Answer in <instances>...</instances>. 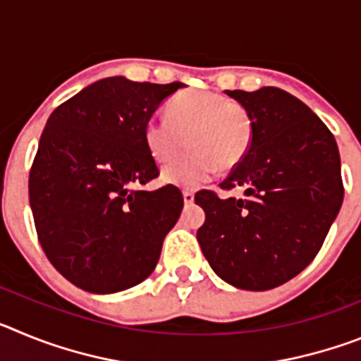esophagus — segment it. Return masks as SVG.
Returning a JSON list of instances; mask_svg holds the SVG:
<instances>
[{
	"label": "esophagus",
	"instance_id": "34e87169",
	"mask_svg": "<svg viewBox=\"0 0 361 361\" xmlns=\"http://www.w3.org/2000/svg\"><path fill=\"white\" fill-rule=\"evenodd\" d=\"M183 199H184V202H186V204H191L193 200H195V193H193V191H190V190H184L183 191Z\"/></svg>",
	"mask_w": 361,
	"mask_h": 361
}]
</instances>
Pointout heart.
Listing matches in <instances>:
<instances>
[{
    "label": "heart",
    "mask_w": 361,
    "mask_h": 361,
    "mask_svg": "<svg viewBox=\"0 0 361 361\" xmlns=\"http://www.w3.org/2000/svg\"><path fill=\"white\" fill-rule=\"evenodd\" d=\"M184 157L162 171L168 184L195 190L216 170L237 168L250 153L255 123L250 110L235 99L208 90H186L168 103V117L153 116L145 124V145L157 164Z\"/></svg>",
    "instance_id": "obj_1"
}]
</instances>
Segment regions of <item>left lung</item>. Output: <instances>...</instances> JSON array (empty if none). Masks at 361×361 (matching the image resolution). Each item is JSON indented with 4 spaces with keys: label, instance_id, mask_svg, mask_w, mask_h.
Segmentation results:
<instances>
[{
    "label": "left lung",
    "instance_id": "1",
    "mask_svg": "<svg viewBox=\"0 0 361 361\" xmlns=\"http://www.w3.org/2000/svg\"><path fill=\"white\" fill-rule=\"evenodd\" d=\"M250 110V153L219 184L242 197L195 193L206 212L197 238L222 280L247 291L279 288L320 251L343 200L334 135L295 95L275 86L226 90Z\"/></svg>",
    "mask_w": 361,
    "mask_h": 361
}]
</instances>
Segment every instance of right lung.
Listing matches in <instances>:
<instances>
[{"instance_id": "1", "label": "right lung", "mask_w": 361, "mask_h": 361, "mask_svg": "<svg viewBox=\"0 0 361 361\" xmlns=\"http://www.w3.org/2000/svg\"><path fill=\"white\" fill-rule=\"evenodd\" d=\"M168 85L106 78L52 111L28 175L37 240L66 280L90 293H117L152 275L162 242L183 212L173 184L159 177L145 124Z\"/></svg>"}]
</instances>
